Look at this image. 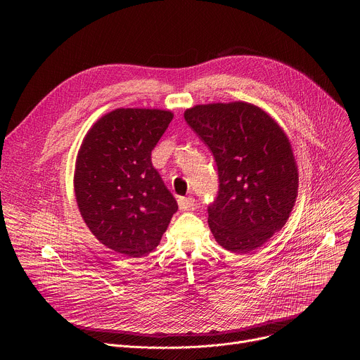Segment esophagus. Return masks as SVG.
Segmentation results:
<instances>
[{
  "mask_svg": "<svg viewBox=\"0 0 360 360\" xmlns=\"http://www.w3.org/2000/svg\"><path fill=\"white\" fill-rule=\"evenodd\" d=\"M195 205V199L192 196H179L178 198V207L181 211L191 210Z\"/></svg>",
  "mask_w": 360,
  "mask_h": 360,
  "instance_id": "esophagus-1",
  "label": "esophagus"
}]
</instances>
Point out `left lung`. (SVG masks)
Wrapping results in <instances>:
<instances>
[{
  "mask_svg": "<svg viewBox=\"0 0 360 360\" xmlns=\"http://www.w3.org/2000/svg\"><path fill=\"white\" fill-rule=\"evenodd\" d=\"M210 146L219 192L208 208L215 240L233 253H249L281 231L295 207L299 174L282 127L249 102L195 105L184 114Z\"/></svg>",
  "mask_w": 360,
  "mask_h": 360,
  "instance_id": "1",
  "label": "left lung"
}]
</instances>
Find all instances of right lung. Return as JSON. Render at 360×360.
<instances>
[{
  "label": "right lung",
  "mask_w": 360,
  "mask_h": 360,
  "mask_svg": "<svg viewBox=\"0 0 360 360\" xmlns=\"http://www.w3.org/2000/svg\"><path fill=\"white\" fill-rule=\"evenodd\" d=\"M172 118L158 108H117L89 128L78 150L74 191L81 217L102 245L129 258L155 249L178 210L150 161Z\"/></svg>",
  "instance_id": "1"
}]
</instances>
